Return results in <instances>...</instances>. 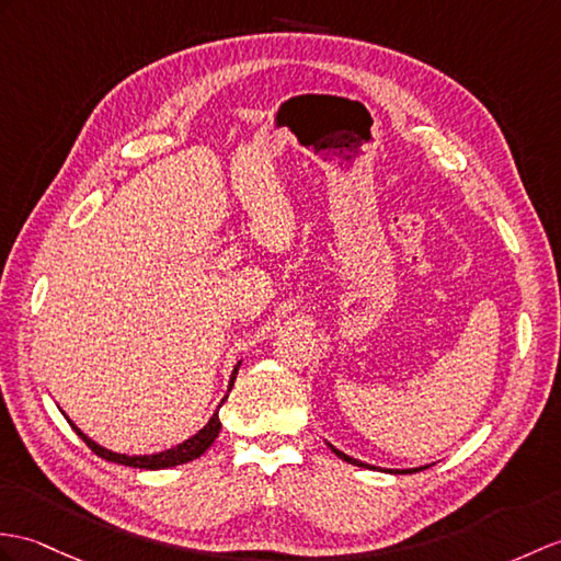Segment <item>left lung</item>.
Masks as SVG:
<instances>
[{
	"mask_svg": "<svg viewBox=\"0 0 561 561\" xmlns=\"http://www.w3.org/2000/svg\"><path fill=\"white\" fill-rule=\"evenodd\" d=\"M330 449L336 454V457H340L342 461H346V463H354V466H360V468H375V466H370V463H363V461H356L354 457H348V454H344V451H340V449H334L332 445H330ZM423 468H427V466H421V468H407V471H392V468H387V473H419V471H423Z\"/></svg>",
	"mask_w": 561,
	"mask_h": 561,
	"instance_id": "8db88e82",
	"label": "left lung"
}]
</instances>
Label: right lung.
<instances>
[{"mask_svg": "<svg viewBox=\"0 0 561 561\" xmlns=\"http://www.w3.org/2000/svg\"><path fill=\"white\" fill-rule=\"evenodd\" d=\"M239 366H241V363H237V368H233V373H231V380H229V389H227V392H231L233 380H237ZM227 397H229V394H227ZM227 397L221 399V403L227 401ZM221 403H219V407H221ZM67 421H69V419H67ZM69 425L73 427V433H76L78 437H81V439L85 442V445L98 454L100 459L114 461V463H124V466H131V468H146V471H160V468H172V466H181V463H188V461H193V459H198L201 454H205L207 447L213 445L215 437L219 435V430H221L219 413L215 411L213 419L207 421V425H205L203 430H198V433H195L193 437H188L186 442H181V445H176V447H172V449L158 451V454H142V457H128V454H116V451H112V449L100 447L98 442H93L88 435H83L81 430H78L71 421H69Z\"/></svg>", "mask_w": 561, "mask_h": 561, "instance_id": "1", "label": "right lung"}]
</instances>
